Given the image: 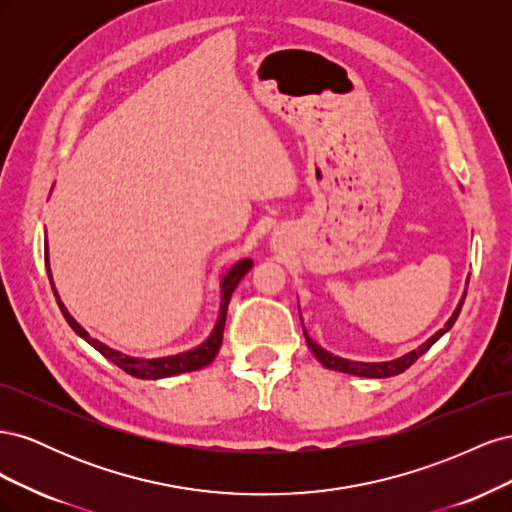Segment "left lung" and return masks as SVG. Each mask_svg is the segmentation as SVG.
<instances>
[{
	"mask_svg": "<svg viewBox=\"0 0 512 512\" xmlns=\"http://www.w3.org/2000/svg\"><path fill=\"white\" fill-rule=\"evenodd\" d=\"M466 286H468V282H466ZM466 292H468V288H466ZM466 292H463V297H461V301H459V305L455 307V312H453V316L446 320V324L444 327L436 333V335H431L425 344H421L418 346L416 350H412V352H408V354H404V356H399V359H393V361H384V363H361V361H348V359H342V356H335V354H331V352H327L324 350L322 346H318L312 337L307 335V331L303 329V335H305V342H307V348L314 352V356L316 359L327 367V369H335V371H344V374H352V376H363V378H391V376H397V374H401V371H406L418 356H423L433 344L438 342V339L446 333V331H451V327L455 324V320H457V316H459V312H461V305H463V299H466Z\"/></svg>",
	"mask_w": 512,
	"mask_h": 512,
	"instance_id": "left-lung-1",
	"label": "left lung"
}]
</instances>
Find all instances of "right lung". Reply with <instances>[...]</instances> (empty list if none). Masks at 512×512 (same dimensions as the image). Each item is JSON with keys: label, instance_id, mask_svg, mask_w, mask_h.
Segmentation results:
<instances>
[{"label": "right lung", "instance_id": "1", "mask_svg": "<svg viewBox=\"0 0 512 512\" xmlns=\"http://www.w3.org/2000/svg\"><path fill=\"white\" fill-rule=\"evenodd\" d=\"M44 256H46V265H49V245L44 247ZM254 262L250 258H243L239 262H235L232 265L224 277H222V303H220V316H218V322H215V327L211 331V335L205 339L203 344L188 350V352H179V354H173V356H162V359H136V356H128L123 354L119 350H113L108 348L106 344L98 342V339L91 337L79 322H76L68 309L64 307V303L59 301V294L53 286V277H51V269L46 267V273H49V280H51V286H53V292L57 297V303H59V309L61 314H64V318L68 320L70 327L74 329V333L83 337L87 344L94 346L100 354H104L108 361H113L117 367H121L126 374L134 376V378H141V380H160V378H170V376H177V374H185V371H196V369H203L207 367L213 359L215 354L220 352V346H222V337H224V324H226V312H228V303H230V297L232 292H235L237 284L243 280V275L252 269Z\"/></svg>", "mask_w": 512, "mask_h": 512}]
</instances>
